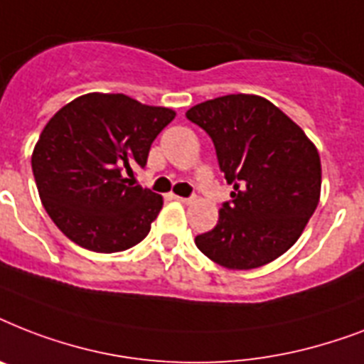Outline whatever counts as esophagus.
I'll return each instance as SVG.
<instances>
[{
    "instance_id": "obj_1",
    "label": "esophagus",
    "mask_w": 364,
    "mask_h": 364,
    "mask_svg": "<svg viewBox=\"0 0 364 364\" xmlns=\"http://www.w3.org/2000/svg\"><path fill=\"white\" fill-rule=\"evenodd\" d=\"M171 198L177 200V202H181V204H191V202H193V198H185V196H176V194H173Z\"/></svg>"
}]
</instances>
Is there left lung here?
<instances>
[{"label": "left lung", "instance_id": "8db88e82", "mask_svg": "<svg viewBox=\"0 0 364 364\" xmlns=\"http://www.w3.org/2000/svg\"><path fill=\"white\" fill-rule=\"evenodd\" d=\"M187 119L215 145L234 191L196 247L230 270L268 264L293 245L314 215L321 162L314 143L268 100L228 94L191 107Z\"/></svg>", "mask_w": 364, "mask_h": 364}]
</instances>
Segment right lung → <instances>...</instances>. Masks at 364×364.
<instances>
[{
  "label": "right lung",
  "instance_id": "add662e5",
  "mask_svg": "<svg viewBox=\"0 0 364 364\" xmlns=\"http://www.w3.org/2000/svg\"><path fill=\"white\" fill-rule=\"evenodd\" d=\"M173 117L124 94H87L47 122L31 170L45 210L71 242L117 253L147 236L162 196L126 176L145 168L151 143Z\"/></svg>",
  "mask_w": 364,
  "mask_h": 364
}]
</instances>
